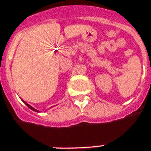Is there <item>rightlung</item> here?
Masks as SVG:
<instances>
[{"label": "right lung", "instance_id": "right-lung-1", "mask_svg": "<svg viewBox=\"0 0 151 151\" xmlns=\"http://www.w3.org/2000/svg\"><path fill=\"white\" fill-rule=\"evenodd\" d=\"M24 103H25V104H26V106H28V107H29V108H30V109H31V110H32V111H37V112H38V111H37V110H35V109H34V108H33V107H32V106H30V105H29V104H27V103H26V102H25V101H24Z\"/></svg>", "mask_w": 151, "mask_h": 151}]
</instances>
